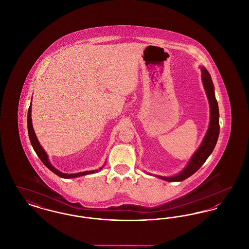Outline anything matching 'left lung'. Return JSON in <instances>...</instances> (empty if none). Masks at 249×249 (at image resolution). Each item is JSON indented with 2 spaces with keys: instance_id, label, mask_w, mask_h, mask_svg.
<instances>
[{
  "instance_id": "8db88e82",
  "label": "left lung",
  "mask_w": 249,
  "mask_h": 249,
  "mask_svg": "<svg viewBox=\"0 0 249 249\" xmlns=\"http://www.w3.org/2000/svg\"><path fill=\"white\" fill-rule=\"evenodd\" d=\"M201 81L203 84V88L208 98L209 106H210V122L208 130L205 133V136L202 140L199 148L195 151L190 158L187 166L177 176L174 177H160L155 176L156 178H160L168 182H180L191 177L195 174L201 165L205 162L207 158L213 152V148L216 144L218 135H219V112L218 106L214 96V88L210 73L204 68L201 67Z\"/></svg>"
}]
</instances>
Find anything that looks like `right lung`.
I'll list each match as a JSON object with an SVG mask.
<instances>
[{
	"instance_id": "add662e5",
	"label": "right lung",
	"mask_w": 249,
	"mask_h": 249,
	"mask_svg": "<svg viewBox=\"0 0 249 249\" xmlns=\"http://www.w3.org/2000/svg\"><path fill=\"white\" fill-rule=\"evenodd\" d=\"M27 123H28V133H29V138L31 143L36 151V154L39 157V159L41 160V161L48 167V169L53 172L55 175H57L58 177L61 178H79V177H83V176H87L89 174H94L99 172L100 170H102V168H100L99 170H93V171H87V172H82V173H77V174H64L59 172V170H57L54 166L52 165L48 160V156L46 151L44 150V148L42 147V145L40 144V142L38 141L37 137H36V132L34 130L33 127V123H32V103L29 107L28 110V119H27Z\"/></svg>"
}]
</instances>
